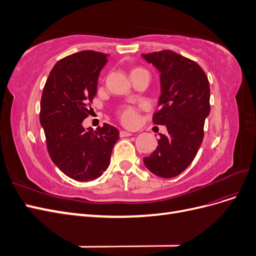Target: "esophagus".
Instances as JSON below:
<instances>
[{
    "label": "esophagus",
    "instance_id": "obj_1",
    "mask_svg": "<svg viewBox=\"0 0 256 256\" xmlns=\"http://www.w3.org/2000/svg\"><path fill=\"white\" fill-rule=\"evenodd\" d=\"M120 138H125V136H132V134H131L130 132H128V131L120 130Z\"/></svg>",
    "mask_w": 256,
    "mask_h": 256
}]
</instances>
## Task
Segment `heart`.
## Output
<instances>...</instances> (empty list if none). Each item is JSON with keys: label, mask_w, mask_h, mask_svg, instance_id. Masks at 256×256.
<instances>
[{"label": "heart", "mask_w": 256, "mask_h": 256, "mask_svg": "<svg viewBox=\"0 0 256 256\" xmlns=\"http://www.w3.org/2000/svg\"><path fill=\"white\" fill-rule=\"evenodd\" d=\"M138 70H141V68H134L131 72H134ZM120 120L122 122L125 124V125L128 126H134L138 122V116L136 113V110L134 109V108H126L120 114Z\"/></svg>", "instance_id": "obj_1"}]
</instances>
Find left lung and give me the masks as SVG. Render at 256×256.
I'll return each instance as SVG.
<instances>
[{"instance_id":"left-lung-1","label":"left lung","mask_w":256,"mask_h":256,"mask_svg":"<svg viewBox=\"0 0 256 256\" xmlns=\"http://www.w3.org/2000/svg\"><path fill=\"white\" fill-rule=\"evenodd\" d=\"M142 58L160 74L161 94L152 122L168 129L166 136L159 134L157 148L143 159L144 166L154 175L172 178L191 164L202 144L210 88L198 64L171 50Z\"/></svg>"}]
</instances>
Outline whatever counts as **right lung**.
I'll return each mask as SVG.
<instances>
[{"mask_svg": "<svg viewBox=\"0 0 256 256\" xmlns=\"http://www.w3.org/2000/svg\"><path fill=\"white\" fill-rule=\"evenodd\" d=\"M108 56L85 50L62 58L42 90L40 120L50 158L65 175L78 182L94 180L104 174L120 138V131L109 124L95 131L82 125Z\"/></svg>", "mask_w": 256, "mask_h": 256, "instance_id": "right-lung-1", "label": "right lung"}]
</instances>
